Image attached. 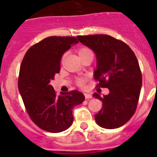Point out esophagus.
I'll list each match as a JSON object with an SVG mask.
<instances>
[{
	"mask_svg": "<svg viewBox=\"0 0 157 157\" xmlns=\"http://www.w3.org/2000/svg\"><path fill=\"white\" fill-rule=\"evenodd\" d=\"M84 95H85L86 99L89 100V99H91V98H93V96L91 95V94H85Z\"/></svg>",
	"mask_w": 157,
	"mask_h": 157,
	"instance_id": "1",
	"label": "esophagus"
}]
</instances>
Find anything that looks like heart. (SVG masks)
Returning a JSON list of instances; mask_svg holds the SVG:
<instances>
[{
  "instance_id": "b5f03b06",
  "label": "heart",
  "mask_w": 157,
  "mask_h": 157,
  "mask_svg": "<svg viewBox=\"0 0 157 157\" xmlns=\"http://www.w3.org/2000/svg\"><path fill=\"white\" fill-rule=\"evenodd\" d=\"M91 52L89 48H81L78 49V55L79 56H81V55H82V54L84 53H86V52ZM84 82H85V80L84 79H78V83L79 84L80 86H82L83 84H84Z\"/></svg>"
}]
</instances>
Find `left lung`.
<instances>
[{"instance_id": "8db88e82", "label": "left lung", "mask_w": 157, "mask_h": 157, "mask_svg": "<svg viewBox=\"0 0 157 157\" xmlns=\"http://www.w3.org/2000/svg\"><path fill=\"white\" fill-rule=\"evenodd\" d=\"M82 44L96 55L94 77L98 87L109 90L101 98L102 109L95 116L97 124L105 129L122 127L135 112L141 92L142 77L138 59L132 49L123 41L105 34L78 36Z\"/></svg>"}]
</instances>
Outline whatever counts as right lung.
Wrapping results in <instances>:
<instances>
[{
	"label": "right lung",
	"mask_w": 157,
	"mask_h": 157,
	"mask_svg": "<svg viewBox=\"0 0 157 157\" xmlns=\"http://www.w3.org/2000/svg\"><path fill=\"white\" fill-rule=\"evenodd\" d=\"M75 37L51 36L29 48L19 69V87L27 113L38 127L48 132L59 133L73 123L72 110L85 101L78 90L57 96L50 81L60 70V59L72 45Z\"/></svg>",
	"instance_id": "add662e5"
}]
</instances>
